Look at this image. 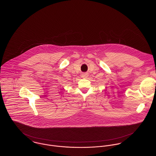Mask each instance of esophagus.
I'll return each instance as SVG.
<instances>
[{
  "instance_id": "esophagus-1",
  "label": "esophagus",
  "mask_w": 156,
  "mask_h": 156,
  "mask_svg": "<svg viewBox=\"0 0 156 156\" xmlns=\"http://www.w3.org/2000/svg\"><path fill=\"white\" fill-rule=\"evenodd\" d=\"M83 77H86L87 76V74H86V73H84V74H83Z\"/></svg>"
}]
</instances>
